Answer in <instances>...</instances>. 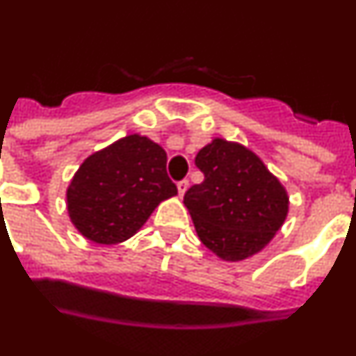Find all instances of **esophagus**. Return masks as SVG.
<instances>
[{
  "mask_svg": "<svg viewBox=\"0 0 356 356\" xmlns=\"http://www.w3.org/2000/svg\"><path fill=\"white\" fill-rule=\"evenodd\" d=\"M187 188H188V180L178 181V193H180V196H184Z\"/></svg>",
  "mask_w": 356,
  "mask_h": 356,
  "instance_id": "1",
  "label": "esophagus"
}]
</instances>
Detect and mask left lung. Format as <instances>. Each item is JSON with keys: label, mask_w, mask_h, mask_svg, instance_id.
<instances>
[{"label": "left lung", "mask_w": 356, "mask_h": 356, "mask_svg": "<svg viewBox=\"0 0 356 356\" xmlns=\"http://www.w3.org/2000/svg\"><path fill=\"white\" fill-rule=\"evenodd\" d=\"M196 165L205 180L188 188L184 203L200 241L226 262L262 251L287 217L284 185L259 155L225 139L201 147Z\"/></svg>", "instance_id": "1"}]
</instances>
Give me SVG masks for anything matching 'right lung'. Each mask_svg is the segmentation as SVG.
<instances>
[{
  "label": "right lung",
  "mask_w": 356,
  "mask_h": 356,
  "mask_svg": "<svg viewBox=\"0 0 356 356\" xmlns=\"http://www.w3.org/2000/svg\"><path fill=\"white\" fill-rule=\"evenodd\" d=\"M165 163L162 146L139 134L92 153L67 187L71 222L96 244L130 238L163 200L178 194Z\"/></svg>",
  "instance_id": "obj_1"
}]
</instances>
